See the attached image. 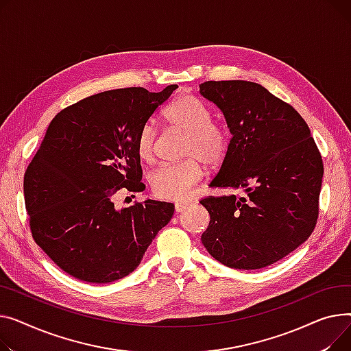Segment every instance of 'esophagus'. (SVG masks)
Instances as JSON below:
<instances>
[{
  "label": "esophagus",
  "mask_w": 351,
  "mask_h": 351,
  "mask_svg": "<svg viewBox=\"0 0 351 351\" xmlns=\"http://www.w3.org/2000/svg\"><path fill=\"white\" fill-rule=\"evenodd\" d=\"M174 207H176V211H177V213H182V211H185V208L189 207V201H185V199L177 201Z\"/></svg>",
  "instance_id": "34e87169"
}]
</instances>
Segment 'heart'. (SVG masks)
I'll use <instances>...</instances> for the list:
<instances>
[{
  "mask_svg": "<svg viewBox=\"0 0 351 351\" xmlns=\"http://www.w3.org/2000/svg\"><path fill=\"white\" fill-rule=\"evenodd\" d=\"M170 129L184 133L180 153L185 160L162 166L150 174V185L158 198L178 201L189 197L194 185L204 176L202 161L207 166L219 164L230 140L228 133L219 123L211 120L210 110L193 95L177 96L164 112ZM160 137L153 125L143 126L136 150L141 161L153 164L158 156Z\"/></svg>",
  "mask_w": 351,
  "mask_h": 351,
  "instance_id": "obj_1",
  "label": "heart"
}]
</instances>
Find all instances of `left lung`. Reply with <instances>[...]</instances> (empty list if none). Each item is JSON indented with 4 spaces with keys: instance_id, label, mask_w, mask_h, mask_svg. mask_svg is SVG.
I'll return each mask as SVG.
<instances>
[{
    "instance_id": "obj_1",
    "label": "left lung",
    "mask_w": 351,
    "mask_h": 351,
    "mask_svg": "<svg viewBox=\"0 0 351 351\" xmlns=\"http://www.w3.org/2000/svg\"><path fill=\"white\" fill-rule=\"evenodd\" d=\"M232 134L210 187L243 191L199 202L210 213L201 235L213 258L234 269H261L295 251L315 230L323 161L302 116L262 85H199Z\"/></svg>"
}]
</instances>
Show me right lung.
<instances>
[{
  "mask_svg": "<svg viewBox=\"0 0 351 351\" xmlns=\"http://www.w3.org/2000/svg\"><path fill=\"white\" fill-rule=\"evenodd\" d=\"M101 92L55 116L24 177L31 232L71 276L110 283L132 274L174 204L146 199L117 210L113 195L143 191L136 150L143 126L177 89Z\"/></svg>",
  "mask_w": 351,
  "mask_h": 351,
  "instance_id": "1",
  "label": "right lung"
}]
</instances>
